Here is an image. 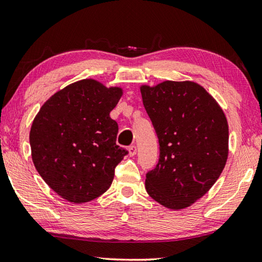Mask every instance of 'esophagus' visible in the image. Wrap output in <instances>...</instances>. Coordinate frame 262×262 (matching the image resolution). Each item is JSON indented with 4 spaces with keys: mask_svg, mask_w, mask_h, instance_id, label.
Wrapping results in <instances>:
<instances>
[{
    "mask_svg": "<svg viewBox=\"0 0 262 262\" xmlns=\"http://www.w3.org/2000/svg\"><path fill=\"white\" fill-rule=\"evenodd\" d=\"M137 154V147L135 145H132L129 147V155L130 156H135Z\"/></svg>",
    "mask_w": 262,
    "mask_h": 262,
    "instance_id": "esophagus-1",
    "label": "esophagus"
}]
</instances>
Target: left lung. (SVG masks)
Returning a JSON list of instances; mask_svg holds the SVG:
<instances>
[{
	"mask_svg": "<svg viewBox=\"0 0 262 262\" xmlns=\"http://www.w3.org/2000/svg\"><path fill=\"white\" fill-rule=\"evenodd\" d=\"M140 91L160 144L159 163L146 174V190L167 209L188 208L210 190L226 165L225 113L195 82L165 81Z\"/></svg>",
	"mask_w": 262,
	"mask_h": 262,
	"instance_id": "1",
	"label": "left lung"
}]
</instances>
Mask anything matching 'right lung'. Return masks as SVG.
I'll return each mask as SVG.
<instances>
[{
    "label": "right lung",
    "mask_w": 262,
    "mask_h": 262,
    "mask_svg": "<svg viewBox=\"0 0 262 262\" xmlns=\"http://www.w3.org/2000/svg\"><path fill=\"white\" fill-rule=\"evenodd\" d=\"M122 95L121 88L86 78L54 93L34 118L33 163L62 199L85 203L111 187L116 165L127 154L116 145L118 125L110 116Z\"/></svg>",
    "instance_id": "add662e5"
}]
</instances>
